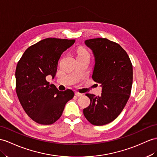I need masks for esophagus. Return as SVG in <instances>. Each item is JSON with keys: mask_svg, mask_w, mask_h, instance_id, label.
Segmentation results:
<instances>
[{"mask_svg": "<svg viewBox=\"0 0 157 157\" xmlns=\"http://www.w3.org/2000/svg\"><path fill=\"white\" fill-rule=\"evenodd\" d=\"M75 95H76L77 97H82V96H83V94L80 93H78V92H76Z\"/></svg>", "mask_w": 157, "mask_h": 157, "instance_id": "1", "label": "esophagus"}]
</instances>
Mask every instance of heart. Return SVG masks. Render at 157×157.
<instances>
[{
    "label": "heart",
    "instance_id": "b5f03b06",
    "mask_svg": "<svg viewBox=\"0 0 157 157\" xmlns=\"http://www.w3.org/2000/svg\"><path fill=\"white\" fill-rule=\"evenodd\" d=\"M78 55H89V54H88L87 51H86V50H85L84 48H79L78 50Z\"/></svg>",
    "mask_w": 157,
    "mask_h": 157
}]
</instances>
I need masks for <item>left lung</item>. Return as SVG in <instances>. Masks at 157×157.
<instances>
[{
    "mask_svg": "<svg viewBox=\"0 0 157 157\" xmlns=\"http://www.w3.org/2000/svg\"><path fill=\"white\" fill-rule=\"evenodd\" d=\"M93 52L94 82L101 84L100 97L87 93L90 105L83 114L92 124L111 123L119 115L130 97L132 85V64L127 52L118 43L105 38L85 40Z\"/></svg>",
    "mask_w": 157,
    "mask_h": 157,
    "instance_id": "8db88e82",
    "label": "left lung"
}]
</instances>
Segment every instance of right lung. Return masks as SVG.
Here are the masks:
<instances>
[{
	"mask_svg": "<svg viewBox=\"0 0 157 157\" xmlns=\"http://www.w3.org/2000/svg\"><path fill=\"white\" fill-rule=\"evenodd\" d=\"M75 40L47 38L26 50L17 65L16 92L27 115L40 124H52L63 114L66 103L73 98L70 89L59 91L46 77H55L62 53Z\"/></svg>",
	"mask_w": 157,
	"mask_h": 157,
	"instance_id": "add662e5",
	"label": "right lung"
}]
</instances>
